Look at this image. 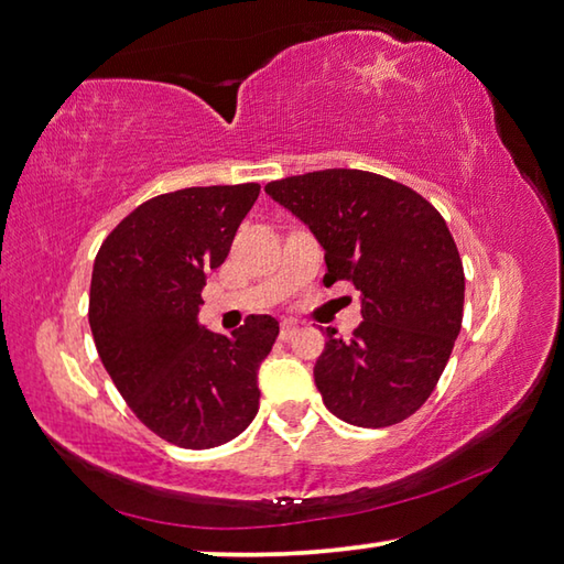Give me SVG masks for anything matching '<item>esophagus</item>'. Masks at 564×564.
<instances>
[{"label":"esophagus","instance_id":"1","mask_svg":"<svg viewBox=\"0 0 564 564\" xmlns=\"http://www.w3.org/2000/svg\"><path fill=\"white\" fill-rule=\"evenodd\" d=\"M300 332V327L294 322H282V327H280V339L282 341H288V339H292L294 334Z\"/></svg>","mask_w":564,"mask_h":564}]
</instances>
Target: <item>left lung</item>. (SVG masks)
Listing matches in <instances>:
<instances>
[{
	"mask_svg": "<svg viewBox=\"0 0 564 564\" xmlns=\"http://www.w3.org/2000/svg\"><path fill=\"white\" fill-rule=\"evenodd\" d=\"M324 250V284L349 280L364 322L351 337L327 329L314 383L334 416L393 426L436 389L463 322L466 276L446 220L391 177L329 167L264 185Z\"/></svg>",
	"mask_w": 564,
	"mask_h": 564,
	"instance_id": "left-lung-1",
	"label": "left lung"
}]
</instances>
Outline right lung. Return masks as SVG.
<instances>
[{
	"mask_svg": "<svg viewBox=\"0 0 564 564\" xmlns=\"http://www.w3.org/2000/svg\"><path fill=\"white\" fill-rule=\"evenodd\" d=\"M260 185L151 197L96 254L88 324L108 377L155 436L203 451L232 441L260 409L257 369L280 324L250 314L230 337L197 322L207 272L225 262Z\"/></svg>",
	"mask_w": 564,
	"mask_h": 564,
	"instance_id": "right-lung-1",
	"label": "right lung"
}]
</instances>
